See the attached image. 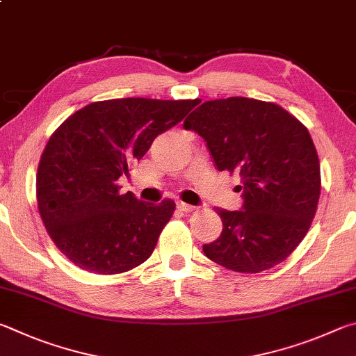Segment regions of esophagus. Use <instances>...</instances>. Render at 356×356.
Here are the masks:
<instances>
[{
    "label": "esophagus",
    "instance_id": "obj_1",
    "mask_svg": "<svg viewBox=\"0 0 356 356\" xmlns=\"http://www.w3.org/2000/svg\"><path fill=\"white\" fill-rule=\"evenodd\" d=\"M178 208L184 211V213H192V211H195V207L194 204H189V203H184V202H178Z\"/></svg>",
    "mask_w": 356,
    "mask_h": 356
}]
</instances>
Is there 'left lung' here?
Masks as SVG:
<instances>
[{
	"mask_svg": "<svg viewBox=\"0 0 356 356\" xmlns=\"http://www.w3.org/2000/svg\"><path fill=\"white\" fill-rule=\"evenodd\" d=\"M184 128L203 137L217 170L241 175L244 189L241 211L216 208L222 234L204 254L241 273L283 263L307 236L321 195L307 127L277 103L229 97L198 106Z\"/></svg>",
	"mask_w": 356,
	"mask_h": 356,
	"instance_id": "left-lung-1",
	"label": "left lung"
}]
</instances>
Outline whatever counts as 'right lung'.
I'll list each match as a JSON object with an SVG mask.
<instances>
[{
  "instance_id": "1",
  "label": "right lung",
  "mask_w": 356,
  "mask_h": 356,
  "mask_svg": "<svg viewBox=\"0 0 356 356\" xmlns=\"http://www.w3.org/2000/svg\"><path fill=\"white\" fill-rule=\"evenodd\" d=\"M197 99L114 98L84 106L54 131L37 168V208L54 245L79 269L115 275L140 266L175 202L122 194L118 178Z\"/></svg>"
}]
</instances>
